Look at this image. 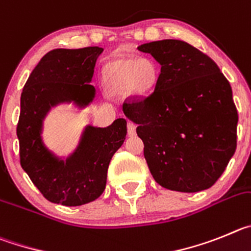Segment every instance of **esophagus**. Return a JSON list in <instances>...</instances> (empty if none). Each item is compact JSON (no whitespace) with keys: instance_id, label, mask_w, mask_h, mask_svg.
<instances>
[{"instance_id":"obj_1","label":"esophagus","mask_w":251,"mask_h":251,"mask_svg":"<svg viewBox=\"0 0 251 251\" xmlns=\"http://www.w3.org/2000/svg\"><path fill=\"white\" fill-rule=\"evenodd\" d=\"M127 135L128 136L136 135V125L132 121H127Z\"/></svg>"}]
</instances>
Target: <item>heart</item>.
<instances>
[{"mask_svg":"<svg viewBox=\"0 0 251 251\" xmlns=\"http://www.w3.org/2000/svg\"><path fill=\"white\" fill-rule=\"evenodd\" d=\"M159 72L156 65L145 57L123 58L110 64L105 72L107 89L112 94L127 91L134 95H146L156 85Z\"/></svg>","mask_w":251,"mask_h":251,"instance_id":"obj_1","label":"heart"}]
</instances>
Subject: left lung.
Wrapping results in <instances>:
<instances>
[{
	"mask_svg": "<svg viewBox=\"0 0 251 251\" xmlns=\"http://www.w3.org/2000/svg\"><path fill=\"white\" fill-rule=\"evenodd\" d=\"M137 50L161 65L152 94L123 106L137 124L151 175L169 190L209 189L236 149L238 111L229 81L209 56L187 42L161 40Z\"/></svg>",
	"mask_w": 251,
	"mask_h": 251,
	"instance_id": "8db88e82",
	"label": "left lung"
}]
</instances>
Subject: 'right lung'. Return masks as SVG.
<instances>
[{
  "mask_svg": "<svg viewBox=\"0 0 251 251\" xmlns=\"http://www.w3.org/2000/svg\"><path fill=\"white\" fill-rule=\"evenodd\" d=\"M103 49H56L41 58L21 94L17 124L20 162L31 181L51 202L80 206L103 193L111 157L125 141V119L107 127H85L77 149L62 160L45 146L42 126L51 107L74 102L85 107L96 90L90 85L96 60Z\"/></svg>",
  "mask_w": 251,
  "mask_h": 251,
  "instance_id": "1",
  "label": "right lung"
}]
</instances>
